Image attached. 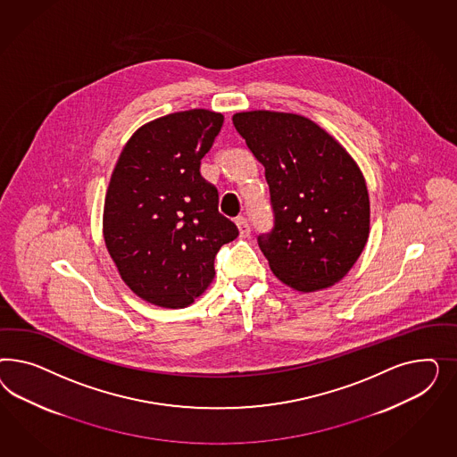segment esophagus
Wrapping results in <instances>:
<instances>
[{"instance_id": "obj_1", "label": "esophagus", "mask_w": 457, "mask_h": 457, "mask_svg": "<svg viewBox=\"0 0 457 457\" xmlns=\"http://www.w3.org/2000/svg\"><path fill=\"white\" fill-rule=\"evenodd\" d=\"M236 226H237V229H239V236H241V237H248L249 233H251V226H249V221L246 218H239V220L236 221Z\"/></svg>"}]
</instances>
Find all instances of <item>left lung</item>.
Here are the masks:
<instances>
[{"label":"left lung","mask_w":457,"mask_h":457,"mask_svg":"<svg viewBox=\"0 0 457 457\" xmlns=\"http://www.w3.org/2000/svg\"><path fill=\"white\" fill-rule=\"evenodd\" d=\"M233 124L263 164L275 226L258 236L273 275L302 293L325 290L357 263L370 233L365 178L345 147L308 117L249 111Z\"/></svg>","instance_id":"1"}]
</instances>
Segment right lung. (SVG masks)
Wrapping results in <instances>:
<instances>
[{
	"mask_svg": "<svg viewBox=\"0 0 457 457\" xmlns=\"http://www.w3.org/2000/svg\"><path fill=\"white\" fill-rule=\"evenodd\" d=\"M222 122L206 109L159 117L138 127L113 167L104 239L125 285L147 303H194L212 283L218 251L239 235L199 172Z\"/></svg>",
	"mask_w": 457,
	"mask_h": 457,
	"instance_id": "add662e5",
	"label": "right lung"
}]
</instances>
